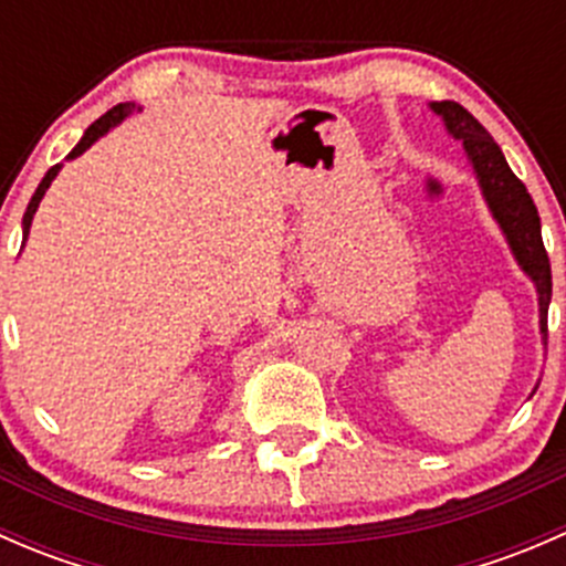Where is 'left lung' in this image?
I'll list each match as a JSON object with an SVG mask.
<instances>
[{"label": "left lung", "mask_w": 566, "mask_h": 566, "mask_svg": "<svg viewBox=\"0 0 566 566\" xmlns=\"http://www.w3.org/2000/svg\"><path fill=\"white\" fill-rule=\"evenodd\" d=\"M427 106H430L432 114L443 119L447 134L462 145L490 216L499 224L504 241L510 243V251L517 265H521V271L534 284L536 304H539V334L542 342H545L553 282L551 260H547V251L542 247V224L534 199H531L526 186L510 169L493 136L484 130V125L468 108L454 104V101H430Z\"/></svg>", "instance_id": "8db88e82"}]
</instances>
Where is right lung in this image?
<instances>
[{
	"label": "right lung",
	"mask_w": 566,
	"mask_h": 566,
	"mask_svg": "<svg viewBox=\"0 0 566 566\" xmlns=\"http://www.w3.org/2000/svg\"><path fill=\"white\" fill-rule=\"evenodd\" d=\"M134 112H142V106L134 104V101H128V104H117L114 108H108L104 117H98L93 125H90L87 130H84V136H82V139H78V145L73 147V150L65 156V161H73V158H78V156H82V153H87L90 147H93L95 142L101 139V136H106L108 130L117 128V125L123 123L125 117H130V114H134ZM60 169H62V164H54V167H51L49 172H45L43 180H40V186L35 188V193H32L30 205H27L24 221H21V232H24V243H27V238H30V227H32V219H35V213H38L40 199L45 197V191H49V186H51V182H54V177L60 175Z\"/></svg>",
	"instance_id": "1"
}]
</instances>
